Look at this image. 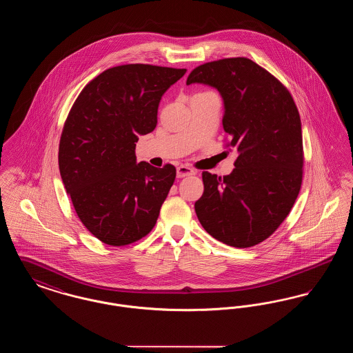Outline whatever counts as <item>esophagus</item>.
<instances>
[{
    "label": "esophagus",
    "instance_id": "34e87169",
    "mask_svg": "<svg viewBox=\"0 0 353 353\" xmlns=\"http://www.w3.org/2000/svg\"><path fill=\"white\" fill-rule=\"evenodd\" d=\"M197 172L194 170L193 168H190V167H186V165H180V167H177V177L179 179H183V177H186V176H193V174H196Z\"/></svg>",
    "mask_w": 353,
    "mask_h": 353
}]
</instances>
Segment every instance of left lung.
Here are the masks:
<instances>
[{"label": "left lung", "instance_id": "8db88e82", "mask_svg": "<svg viewBox=\"0 0 353 353\" xmlns=\"http://www.w3.org/2000/svg\"><path fill=\"white\" fill-rule=\"evenodd\" d=\"M216 87L238 157L233 172H202L203 193L194 203L202 228L229 246L252 248L272 234L296 201L303 179L302 123L290 91L245 57L194 68L186 84Z\"/></svg>", "mask_w": 353, "mask_h": 353}]
</instances>
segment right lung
Instances as JSON below:
<instances>
[{
	"label": "right lung",
	"instance_id": "1",
	"mask_svg": "<svg viewBox=\"0 0 353 353\" xmlns=\"http://www.w3.org/2000/svg\"><path fill=\"white\" fill-rule=\"evenodd\" d=\"M186 68H107L74 101L59 141V172L87 230L111 246L148 234L176 179L170 164L136 163L139 134L156 128L161 97Z\"/></svg>",
	"mask_w": 353,
	"mask_h": 353
}]
</instances>
